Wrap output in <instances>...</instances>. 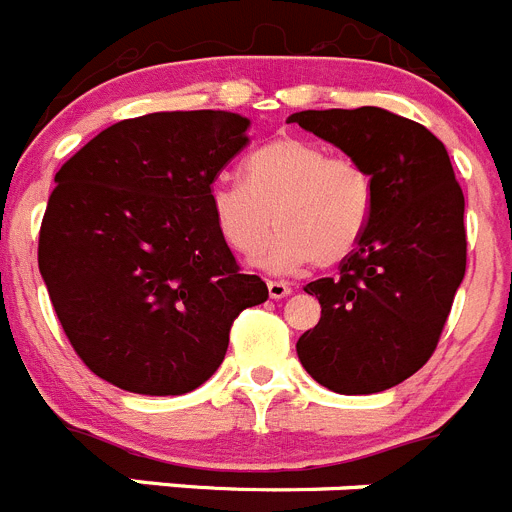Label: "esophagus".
I'll return each mask as SVG.
<instances>
[{"label":"esophagus","instance_id":"34e87169","mask_svg":"<svg viewBox=\"0 0 512 512\" xmlns=\"http://www.w3.org/2000/svg\"><path fill=\"white\" fill-rule=\"evenodd\" d=\"M266 287H269L271 300H284L287 295H292V287H289L287 282H282V279H269Z\"/></svg>","mask_w":512,"mask_h":512}]
</instances>
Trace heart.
Instances as JSON below:
<instances>
[{
	"label": "heart",
	"instance_id": "obj_1",
	"mask_svg": "<svg viewBox=\"0 0 512 512\" xmlns=\"http://www.w3.org/2000/svg\"><path fill=\"white\" fill-rule=\"evenodd\" d=\"M217 233L241 256H256L279 235L261 264L292 271L318 261L341 264L359 246L372 215V179L318 143L277 138L253 151L243 182H215L207 192Z\"/></svg>",
	"mask_w": 512,
	"mask_h": 512
}]
</instances>
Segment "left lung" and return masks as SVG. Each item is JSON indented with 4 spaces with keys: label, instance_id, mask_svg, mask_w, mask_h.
Wrapping results in <instances>:
<instances>
[{
    "label": "left lung",
    "instance_id": "left-lung-1",
    "mask_svg": "<svg viewBox=\"0 0 512 512\" xmlns=\"http://www.w3.org/2000/svg\"><path fill=\"white\" fill-rule=\"evenodd\" d=\"M302 130L372 179V215L341 277L305 287L320 320L297 341L305 372L338 395H372L431 359L467 271L464 194L446 146L382 107L305 110Z\"/></svg>",
    "mask_w": 512,
    "mask_h": 512
}]
</instances>
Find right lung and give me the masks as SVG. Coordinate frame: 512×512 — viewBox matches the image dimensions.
<instances>
[{
  "mask_svg": "<svg viewBox=\"0 0 512 512\" xmlns=\"http://www.w3.org/2000/svg\"><path fill=\"white\" fill-rule=\"evenodd\" d=\"M235 112H153L110 125L56 174L38 266L81 361L135 395H184L269 289L241 274L207 192L248 146Z\"/></svg>",
  "mask_w": 512,
  "mask_h": 512,
  "instance_id": "right-lung-1",
  "label": "right lung"
}]
</instances>
